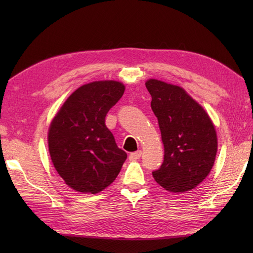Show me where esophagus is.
Returning a JSON list of instances; mask_svg holds the SVG:
<instances>
[{"instance_id": "1", "label": "esophagus", "mask_w": 253, "mask_h": 253, "mask_svg": "<svg viewBox=\"0 0 253 253\" xmlns=\"http://www.w3.org/2000/svg\"><path fill=\"white\" fill-rule=\"evenodd\" d=\"M141 154H142L141 151H137V152L131 153V154H129V156H128V159L129 160H137V159H139L141 157Z\"/></svg>"}]
</instances>
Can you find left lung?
Masks as SVG:
<instances>
[{"label": "left lung", "mask_w": 253, "mask_h": 253, "mask_svg": "<svg viewBox=\"0 0 253 253\" xmlns=\"http://www.w3.org/2000/svg\"><path fill=\"white\" fill-rule=\"evenodd\" d=\"M165 147L164 163L153 177L170 192H186L208 176L215 162L217 136L209 115L180 86L145 82Z\"/></svg>", "instance_id": "left-lung-1"}]
</instances>
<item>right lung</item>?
<instances>
[{"instance_id": "right-lung-1", "label": "right lung", "mask_w": 253, "mask_h": 253, "mask_svg": "<svg viewBox=\"0 0 253 253\" xmlns=\"http://www.w3.org/2000/svg\"><path fill=\"white\" fill-rule=\"evenodd\" d=\"M121 82L95 81L80 86L53 117L48 150L66 185L82 193L100 192L116 179L126 159L105 116L125 93Z\"/></svg>"}]
</instances>
